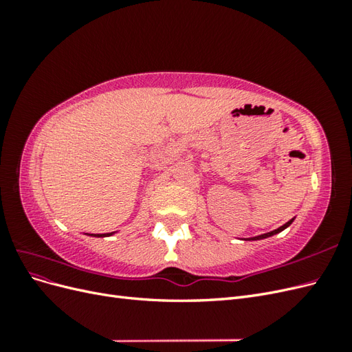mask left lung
<instances>
[{
    "label": "left lung",
    "mask_w": 352,
    "mask_h": 352,
    "mask_svg": "<svg viewBox=\"0 0 352 352\" xmlns=\"http://www.w3.org/2000/svg\"><path fill=\"white\" fill-rule=\"evenodd\" d=\"M294 221V219L292 220H289L287 223H285L283 226H280V228H278L276 230H272V232H269V233H263V235H258V236H254V238H251V241H258V239H264V238H269V236H273V235H276V233H279V232H282L283 229H286L287 226L291 225V223Z\"/></svg>",
    "instance_id": "1"
}]
</instances>
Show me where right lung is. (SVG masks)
Listing matches in <instances>:
<instances>
[{"mask_svg":"<svg viewBox=\"0 0 352 352\" xmlns=\"http://www.w3.org/2000/svg\"><path fill=\"white\" fill-rule=\"evenodd\" d=\"M114 232H111V233H107V235H102V233H92L91 236H97V238H102V236H110V235H113Z\"/></svg>","mask_w":352,"mask_h":352,"instance_id":"obj_1","label":"right lung"}]
</instances>
